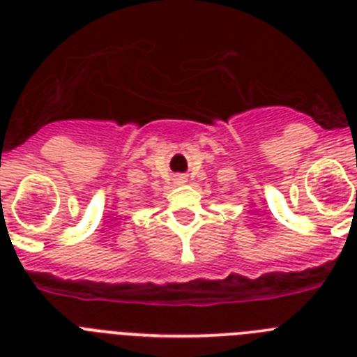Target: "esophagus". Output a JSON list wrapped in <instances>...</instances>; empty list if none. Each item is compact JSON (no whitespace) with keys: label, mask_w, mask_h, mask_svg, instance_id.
Instances as JSON below:
<instances>
[{"label":"esophagus","mask_w":357,"mask_h":357,"mask_svg":"<svg viewBox=\"0 0 357 357\" xmlns=\"http://www.w3.org/2000/svg\"><path fill=\"white\" fill-rule=\"evenodd\" d=\"M176 182H178V184H184L185 181H188V178H185V175H176V178H175Z\"/></svg>","instance_id":"1"}]
</instances>
